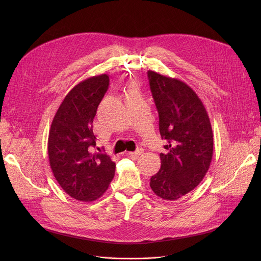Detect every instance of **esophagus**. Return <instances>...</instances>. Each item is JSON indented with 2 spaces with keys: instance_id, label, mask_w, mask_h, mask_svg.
<instances>
[{
  "instance_id": "obj_1",
  "label": "esophagus",
  "mask_w": 261,
  "mask_h": 261,
  "mask_svg": "<svg viewBox=\"0 0 261 261\" xmlns=\"http://www.w3.org/2000/svg\"><path fill=\"white\" fill-rule=\"evenodd\" d=\"M143 153V148L142 147H139L137 151H135V152H129L128 154H129V156L130 157H132V158H137L139 155H141Z\"/></svg>"
}]
</instances>
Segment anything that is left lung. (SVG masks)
Returning a JSON list of instances; mask_svg holds the SVG:
<instances>
[{
	"label": "left lung",
	"instance_id": "obj_1",
	"mask_svg": "<svg viewBox=\"0 0 261 261\" xmlns=\"http://www.w3.org/2000/svg\"><path fill=\"white\" fill-rule=\"evenodd\" d=\"M159 114V130L166 141L161 168L151 177L154 193L176 200L192 191L206 174L214 139L206 110L196 93L178 80L147 71Z\"/></svg>",
	"mask_w": 261,
	"mask_h": 261
}]
</instances>
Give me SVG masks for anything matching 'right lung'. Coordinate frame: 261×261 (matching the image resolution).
Here are the masks:
<instances>
[{"label":"right lung","mask_w":261,"mask_h":261,"mask_svg":"<svg viewBox=\"0 0 261 261\" xmlns=\"http://www.w3.org/2000/svg\"><path fill=\"white\" fill-rule=\"evenodd\" d=\"M109 86L106 74L90 77L65 97L48 135V158L62 189L76 200L90 202L107 190L116 163L105 154H93L96 145L93 121Z\"/></svg>","instance_id":"1"}]
</instances>
